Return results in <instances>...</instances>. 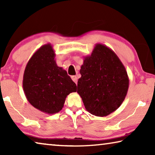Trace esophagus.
Instances as JSON below:
<instances>
[{
	"label": "esophagus",
	"instance_id": "34e87169",
	"mask_svg": "<svg viewBox=\"0 0 155 155\" xmlns=\"http://www.w3.org/2000/svg\"><path fill=\"white\" fill-rule=\"evenodd\" d=\"M71 78H72V81H74V82L76 84H77V77H76V76H72Z\"/></svg>",
	"mask_w": 155,
	"mask_h": 155
}]
</instances>
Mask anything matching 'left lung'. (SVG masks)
Instances as JSON below:
<instances>
[{
	"instance_id": "left-lung-1",
	"label": "left lung",
	"mask_w": 155,
	"mask_h": 155,
	"mask_svg": "<svg viewBox=\"0 0 155 155\" xmlns=\"http://www.w3.org/2000/svg\"><path fill=\"white\" fill-rule=\"evenodd\" d=\"M77 93L87 111L96 116L109 115L121 105L129 79L124 65L109 47L96 44L91 55L84 57Z\"/></svg>"
}]
</instances>
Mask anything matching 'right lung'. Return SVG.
I'll use <instances>...</instances> for the list:
<instances>
[{
    "label": "right lung",
    "mask_w": 155,
    "mask_h": 155,
    "mask_svg": "<svg viewBox=\"0 0 155 155\" xmlns=\"http://www.w3.org/2000/svg\"><path fill=\"white\" fill-rule=\"evenodd\" d=\"M51 44L41 46L26 65L23 90L31 105L48 114L59 112L65 98L77 91V85L67 72L57 66Z\"/></svg>",
    "instance_id": "add662e5"
}]
</instances>
